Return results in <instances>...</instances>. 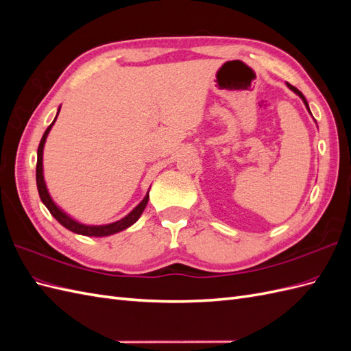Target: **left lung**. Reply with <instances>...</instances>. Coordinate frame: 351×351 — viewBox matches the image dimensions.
<instances>
[{"instance_id": "8db88e82", "label": "left lung", "mask_w": 351, "mask_h": 351, "mask_svg": "<svg viewBox=\"0 0 351 351\" xmlns=\"http://www.w3.org/2000/svg\"><path fill=\"white\" fill-rule=\"evenodd\" d=\"M287 86H289V89H291L295 95H299V97H300V99L303 101V104L306 105V108H307V111H309L311 112V110H309V104H307V101H306V98H304V95L299 90V89H297V88H294V86H291V84L290 83H287ZM312 114V112H311Z\"/></svg>"}]
</instances>
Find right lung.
Returning a JSON list of instances; mask_svg holds the SVG:
<instances>
[{
  "mask_svg": "<svg viewBox=\"0 0 351 351\" xmlns=\"http://www.w3.org/2000/svg\"><path fill=\"white\" fill-rule=\"evenodd\" d=\"M61 108V107H60ZM60 108L57 111V115L54 121L49 124L48 129L45 130L44 136H42L39 147H38V161H36V186H38V192H39V197L42 200V204H44L48 210L51 212V215L54 217L62 227H66L67 230L76 232V234H82V236H86V237H107V236H112L115 232H120L125 228H129L130 226H133L134 222L141 218L142 212L145 210L146 205H147V200H149V192L146 193V196L143 197V200L141 202L139 205H137L133 210H130L129 214H127L124 218L111 222V224H105V226H86V224H82V222L76 221L73 217H70L69 214H66L64 210H62L54 200H52L48 189H47V183H45V178H44V146L47 142V137L52 129V125H54Z\"/></svg>",
  "mask_w": 351,
  "mask_h": 351,
  "instance_id": "1",
  "label": "right lung"
}]
</instances>
